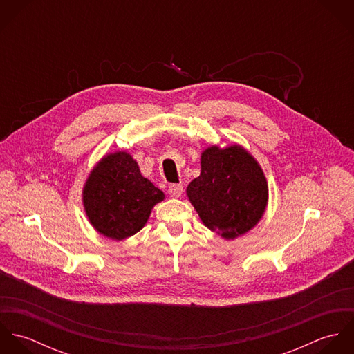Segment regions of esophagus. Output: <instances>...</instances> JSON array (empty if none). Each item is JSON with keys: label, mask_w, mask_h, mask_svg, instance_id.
<instances>
[{"label": "esophagus", "mask_w": 354, "mask_h": 354, "mask_svg": "<svg viewBox=\"0 0 354 354\" xmlns=\"http://www.w3.org/2000/svg\"><path fill=\"white\" fill-rule=\"evenodd\" d=\"M167 192L171 198H180L183 194V185L181 184H170L167 188Z\"/></svg>", "instance_id": "34e87169"}]
</instances>
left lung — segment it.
<instances>
[{"mask_svg":"<svg viewBox=\"0 0 354 354\" xmlns=\"http://www.w3.org/2000/svg\"><path fill=\"white\" fill-rule=\"evenodd\" d=\"M187 195L203 223L225 239H236L261 218L268 189L252 156L239 146L209 147L202 153V173Z\"/></svg>","mask_w":354,"mask_h":354,"instance_id":"1","label":"left lung"}]
</instances>
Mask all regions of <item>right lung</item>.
Masks as SVG:
<instances>
[{
    "instance_id": "add662e5",
    "label": "right lung",
    "mask_w": 354,
    "mask_h": 354,
    "mask_svg": "<svg viewBox=\"0 0 354 354\" xmlns=\"http://www.w3.org/2000/svg\"><path fill=\"white\" fill-rule=\"evenodd\" d=\"M163 192L140 174L127 152L104 156L91 171L83 202L91 225L103 236L124 240L136 234L147 222L151 208Z\"/></svg>"
}]
</instances>
